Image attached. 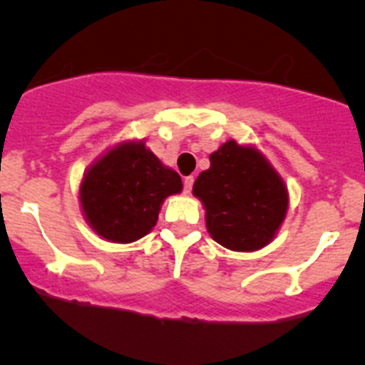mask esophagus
Instances as JSON below:
<instances>
[{
	"label": "esophagus",
	"mask_w": 365,
	"mask_h": 365,
	"mask_svg": "<svg viewBox=\"0 0 365 365\" xmlns=\"http://www.w3.org/2000/svg\"><path fill=\"white\" fill-rule=\"evenodd\" d=\"M192 183H194V176H185V178H183V190H185V194H190V190H192Z\"/></svg>",
	"instance_id": "1"
}]
</instances>
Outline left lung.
I'll return each instance as SVG.
<instances>
[{
    "mask_svg": "<svg viewBox=\"0 0 365 365\" xmlns=\"http://www.w3.org/2000/svg\"><path fill=\"white\" fill-rule=\"evenodd\" d=\"M192 194L205 208L206 230L222 247L254 252L281 230L289 192L277 169L256 145L227 139L210 155Z\"/></svg>",
    "mask_w": 365,
    "mask_h": 365,
    "instance_id": "left-lung-1",
    "label": "left lung"
}]
</instances>
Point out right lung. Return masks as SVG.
<instances>
[{"mask_svg": "<svg viewBox=\"0 0 365 365\" xmlns=\"http://www.w3.org/2000/svg\"><path fill=\"white\" fill-rule=\"evenodd\" d=\"M182 189L178 173L162 164L145 139H121L84 171L79 205L95 235L130 244L155 227L165 197Z\"/></svg>", "mask_w": 365, "mask_h": 365, "instance_id": "obj_1", "label": "right lung"}]
</instances>
